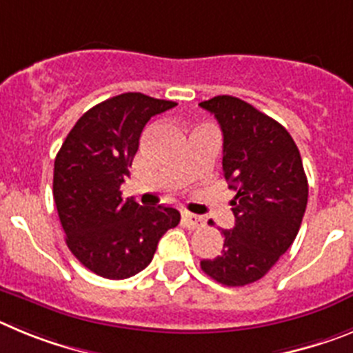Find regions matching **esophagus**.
Segmentation results:
<instances>
[{
    "label": "esophagus",
    "mask_w": 353,
    "mask_h": 353,
    "mask_svg": "<svg viewBox=\"0 0 353 353\" xmlns=\"http://www.w3.org/2000/svg\"><path fill=\"white\" fill-rule=\"evenodd\" d=\"M183 220L190 228H199L202 227V223H204V218H202V216L193 214V212H188V211L183 212Z\"/></svg>",
    "instance_id": "1"
}]
</instances>
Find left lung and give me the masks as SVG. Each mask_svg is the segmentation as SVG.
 I'll list each match as a JSON object with an SVG mask.
<instances>
[{
	"label": "left lung",
	"instance_id": "8db88e82",
	"mask_svg": "<svg viewBox=\"0 0 353 353\" xmlns=\"http://www.w3.org/2000/svg\"><path fill=\"white\" fill-rule=\"evenodd\" d=\"M199 105L220 123L223 174L236 192V225L221 230V255L200 268L218 283L244 287L268 274L299 232L307 204L303 160L290 133L246 101L221 94Z\"/></svg>",
	"mask_w": 353,
	"mask_h": 353
}]
</instances>
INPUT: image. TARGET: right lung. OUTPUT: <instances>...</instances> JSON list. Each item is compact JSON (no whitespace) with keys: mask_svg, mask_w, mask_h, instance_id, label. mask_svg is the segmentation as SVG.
I'll return each mask as SVG.
<instances>
[{"mask_svg":"<svg viewBox=\"0 0 353 353\" xmlns=\"http://www.w3.org/2000/svg\"><path fill=\"white\" fill-rule=\"evenodd\" d=\"M142 93L101 101L75 123L54 160V202L75 259L107 279L149 265L158 241L181 220L177 209L121 199V184L145 123L176 107Z\"/></svg>","mask_w":353,"mask_h":353,"instance_id":"right-lung-1","label":"right lung"}]
</instances>
